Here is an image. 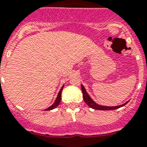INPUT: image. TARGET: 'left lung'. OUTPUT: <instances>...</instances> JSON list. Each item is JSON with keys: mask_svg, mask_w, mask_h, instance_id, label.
Returning <instances> with one entry per match:
<instances>
[{"mask_svg": "<svg viewBox=\"0 0 147 147\" xmlns=\"http://www.w3.org/2000/svg\"><path fill=\"white\" fill-rule=\"evenodd\" d=\"M82 93H83V98H84V102L88 104V106L90 107V108L94 109H97V110H113V109H116L121 107H124L125 105H126L128 102H125L124 104L120 105V106H116V107H105V106H100V105L96 104V102L93 100L92 99L90 98V96L88 95V94L86 91L84 87L82 84Z\"/></svg>", "mask_w": 147, "mask_h": 147, "instance_id": "1", "label": "left lung"}]
</instances>
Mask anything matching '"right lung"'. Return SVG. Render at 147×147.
Returning a JSON list of instances; mask_svg holds the SVG:
<instances>
[{"label":"right lung","instance_id":"obj_1","mask_svg":"<svg viewBox=\"0 0 147 147\" xmlns=\"http://www.w3.org/2000/svg\"><path fill=\"white\" fill-rule=\"evenodd\" d=\"M63 87H64V85H63V87H62L61 89H60V90H59V94H58V95H57V99H56V100H55V102L53 103V105H51V107H49V108L46 109L45 110H51V109H53L56 108V107H57V106H58V105L59 104V102H60V100H61V93H62V90H63Z\"/></svg>","mask_w":147,"mask_h":147}]
</instances>
